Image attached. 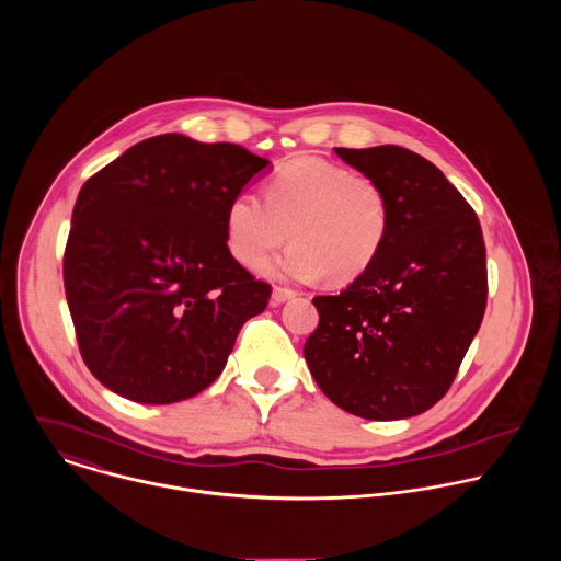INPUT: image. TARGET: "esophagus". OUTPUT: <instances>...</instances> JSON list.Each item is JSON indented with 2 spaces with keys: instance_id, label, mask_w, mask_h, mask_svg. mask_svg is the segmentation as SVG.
<instances>
[{
  "instance_id": "1",
  "label": "esophagus",
  "mask_w": 561,
  "mask_h": 561,
  "mask_svg": "<svg viewBox=\"0 0 561 561\" xmlns=\"http://www.w3.org/2000/svg\"><path fill=\"white\" fill-rule=\"evenodd\" d=\"M297 293L295 290H290V288H282V286H277V288H273V306H279V304H284V301H288V299H293Z\"/></svg>"
}]
</instances>
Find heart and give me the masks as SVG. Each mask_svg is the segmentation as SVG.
Returning a JSON list of instances; mask_svg holds the SVG:
<instances>
[{
  "instance_id": "b5f03b06",
  "label": "heart",
  "mask_w": 561,
  "mask_h": 561,
  "mask_svg": "<svg viewBox=\"0 0 561 561\" xmlns=\"http://www.w3.org/2000/svg\"><path fill=\"white\" fill-rule=\"evenodd\" d=\"M390 232V202L383 186L364 173L293 159L266 186V202L239 193L226 208V244L237 262L255 268L291 234L294 247L260 267L277 279L331 286L359 279L379 257Z\"/></svg>"
}]
</instances>
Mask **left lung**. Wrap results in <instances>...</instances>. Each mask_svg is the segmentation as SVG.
<instances>
[{
	"label": "left lung",
	"mask_w": 561,
	"mask_h": 561,
	"mask_svg": "<svg viewBox=\"0 0 561 561\" xmlns=\"http://www.w3.org/2000/svg\"><path fill=\"white\" fill-rule=\"evenodd\" d=\"M335 152L383 186L390 232L359 279L312 299L319 327L304 357L317 386L346 413L377 422L415 417L446 394L482 324V226L422 154L390 144Z\"/></svg>",
	"instance_id": "left-lung-1"
}]
</instances>
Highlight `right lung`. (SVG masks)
I'll return each mask as SVG.
<instances>
[{"mask_svg":"<svg viewBox=\"0 0 561 561\" xmlns=\"http://www.w3.org/2000/svg\"><path fill=\"white\" fill-rule=\"evenodd\" d=\"M271 162L180 133L130 146L77 195L64 288L79 351L113 392L175 404L208 388L271 286L226 247V208Z\"/></svg>","mask_w":561,"mask_h":561,"instance_id":"obj_1","label":"right lung"}]
</instances>
